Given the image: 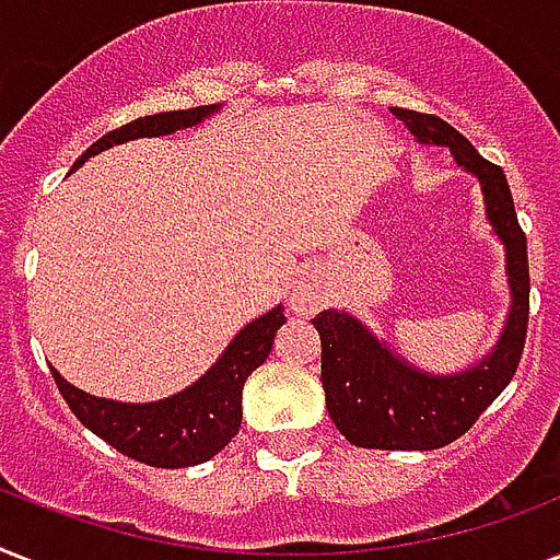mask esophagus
<instances>
[{
  "mask_svg": "<svg viewBox=\"0 0 560 560\" xmlns=\"http://www.w3.org/2000/svg\"><path fill=\"white\" fill-rule=\"evenodd\" d=\"M325 296L316 281H302L296 284V290L290 293V311L299 316H314L319 307H323Z\"/></svg>",
  "mask_w": 560,
  "mask_h": 560,
  "instance_id": "obj_1",
  "label": "esophagus"
}]
</instances>
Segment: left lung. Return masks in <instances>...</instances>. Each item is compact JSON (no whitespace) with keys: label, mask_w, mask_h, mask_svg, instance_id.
<instances>
[{"label":"left lung","mask_w":560,"mask_h":560,"mask_svg":"<svg viewBox=\"0 0 560 560\" xmlns=\"http://www.w3.org/2000/svg\"><path fill=\"white\" fill-rule=\"evenodd\" d=\"M392 113L418 142L451 148L462 168L482 183L488 220L503 237L509 258L512 314L488 360L451 377H433L407 366L342 311L314 316V328L323 340L325 407L337 430L358 447L435 451L468 433L521 366L529 328V255L503 168L482 160L477 148L439 116L404 107Z\"/></svg>","instance_id":"obj_1"}]
</instances>
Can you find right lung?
<instances>
[{"label":"right lung","instance_id":"1","mask_svg":"<svg viewBox=\"0 0 560 560\" xmlns=\"http://www.w3.org/2000/svg\"><path fill=\"white\" fill-rule=\"evenodd\" d=\"M209 113H214L211 104L136 118L90 144L86 153L78 156L74 168L113 144L130 142L139 136H168L179 127L197 125ZM284 323H288L284 307H272L270 314L246 325L244 331L229 342L223 358L194 386L174 398L153 400V404H118V400L92 398L86 392L74 389L72 383H66L55 369H51V377L74 418L83 427H90L92 433L101 435L109 447L153 468H188V465L211 459L237 435L241 416H244L241 392H244L246 377L267 360L272 337Z\"/></svg>","mask_w":560,"mask_h":560}]
</instances>
